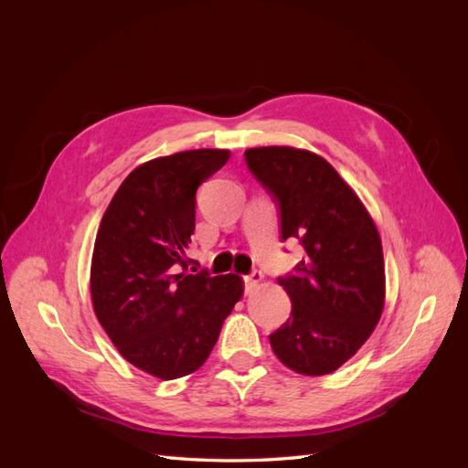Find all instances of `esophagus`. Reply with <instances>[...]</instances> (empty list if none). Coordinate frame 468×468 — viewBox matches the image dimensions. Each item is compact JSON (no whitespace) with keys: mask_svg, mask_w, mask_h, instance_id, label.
<instances>
[{"mask_svg":"<svg viewBox=\"0 0 468 468\" xmlns=\"http://www.w3.org/2000/svg\"><path fill=\"white\" fill-rule=\"evenodd\" d=\"M261 281H263V273H261V271H251L250 275H246V277H244V282H246V292L256 291V287L260 285Z\"/></svg>","mask_w":468,"mask_h":468,"instance_id":"esophagus-1","label":"esophagus"}]
</instances>
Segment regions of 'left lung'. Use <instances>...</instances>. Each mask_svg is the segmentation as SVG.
Listing matches in <instances>:
<instances>
[{
	"mask_svg": "<svg viewBox=\"0 0 468 468\" xmlns=\"http://www.w3.org/2000/svg\"><path fill=\"white\" fill-rule=\"evenodd\" d=\"M246 162L279 203L281 238H299L304 248L296 273L279 279L292 310L269 342L294 373H334L369 339L385 308L377 226L357 193L314 152L261 146L246 150Z\"/></svg>",
	"mask_w": 468,
	"mask_h": 468,
	"instance_id": "1",
	"label": "left lung"
}]
</instances>
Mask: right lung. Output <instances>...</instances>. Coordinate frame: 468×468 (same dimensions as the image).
Instances as JSON below:
<instances>
[{
	"label": "right lung",
	"instance_id": "add662e5",
	"mask_svg": "<svg viewBox=\"0 0 468 468\" xmlns=\"http://www.w3.org/2000/svg\"><path fill=\"white\" fill-rule=\"evenodd\" d=\"M229 158V150L201 148L140 164L99 224L90 277L95 316L126 361L162 380L199 369L244 294L236 273H187L195 193Z\"/></svg>",
	"mask_w": 468,
	"mask_h": 468
}]
</instances>
